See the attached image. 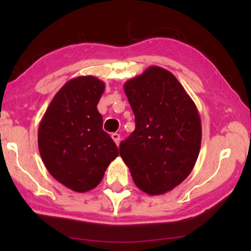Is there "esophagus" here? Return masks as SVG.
Segmentation results:
<instances>
[{"label":"esophagus","instance_id":"34e87169","mask_svg":"<svg viewBox=\"0 0 251 251\" xmlns=\"http://www.w3.org/2000/svg\"><path fill=\"white\" fill-rule=\"evenodd\" d=\"M112 138H113V141L116 143V145H118V144H120V141H121V136H120V134L113 133V134H112Z\"/></svg>","mask_w":251,"mask_h":251}]
</instances>
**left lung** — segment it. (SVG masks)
<instances>
[{
  "label": "left lung",
  "mask_w": 251,
  "mask_h": 251,
  "mask_svg": "<svg viewBox=\"0 0 251 251\" xmlns=\"http://www.w3.org/2000/svg\"><path fill=\"white\" fill-rule=\"evenodd\" d=\"M135 130L120 145L135 185L161 195L185 180L196 164L201 123L194 100L175 75L151 66L124 84Z\"/></svg>",
  "instance_id": "1"
}]
</instances>
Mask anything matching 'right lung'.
<instances>
[{
	"instance_id": "obj_1",
	"label": "right lung",
	"mask_w": 251,
	"mask_h": 251,
	"mask_svg": "<svg viewBox=\"0 0 251 251\" xmlns=\"http://www.w3.org/2000/svg\"><path fill=\"white\" fill-rule=\"evenodd\" d=\"M104 90V82L95 76L69 80L53 97L39 126V151L46 169L77 193L95 188L118 156L97 110Z\"/></svg>"
}]
</instances>
